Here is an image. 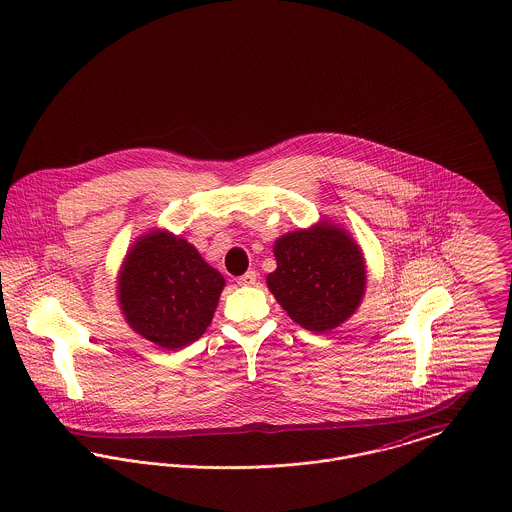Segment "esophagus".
Masks as SVG:
<instances>
[{"instance_id":"1","label":"esophagus","mask_w":512,"mask_h":512,"mask_svg":"<svg viewBox=\"0 0 512 512\" xmlns=\"http://www.w3.org/2000/svg\"><path fill=\"white\" fill-rule=\"evenodd\" d=\"M255 282H257V272L255 271H247L238 278L240 286H255Z\"/></svg>"}]
</instances>
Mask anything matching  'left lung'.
I'll list each match as a JSON object with an SVG mask.
<instances>
[{"label": "left lung", "instance_id": "obj_1", "mask_svg": "<svg viewBox=\"0 0 512 512\" xmlns=\"http://www.w3.org/2000/svg\"><path fill=\"white\" fill-rule=\"evenodd\" d=\"M272 296L303 329L329 332L348 321L365 296L361 247L331 220L280 236L272 245Z\"/></svg>", "mask_w": 512, "mask_h": 512}]
</instances>
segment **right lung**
I'll return each instance as SVG.
<instances>
[{
    "label": "right lung",
    "mask_w": 512,
    "mask_h": 512,
    "mask_svg": "<svg viewBox=\"0 0 512 512\" xmlns=\"http://www.w3.org/2000/svg\"><path fill=\"white\" fill-rule=\"evenodd\" d=\"M224 286L195 245L151 230L127 251L116 294L133 331L164 350H180L205 334Z\"/></svg>",
    "instance_id": "1"
}]
</instances>
